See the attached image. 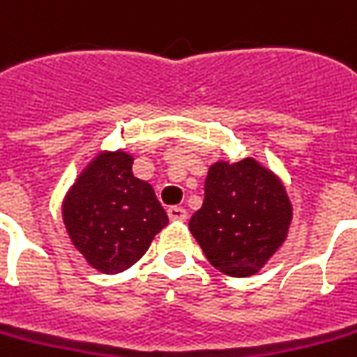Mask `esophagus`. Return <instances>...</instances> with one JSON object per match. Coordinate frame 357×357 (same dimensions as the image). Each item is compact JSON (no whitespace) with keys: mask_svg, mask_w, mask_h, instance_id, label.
<instances>
[{"mask_svg":"<svg viewBox=\"0 0 357 357\" xmlns=\"http://www.w3.org/2000/svg\"><path fill=\"white\" fill-rule=\"evenodd\" d=\"M168 217L169 220H188V211L183 209V207H172L168 209Z\"/></svg>","mask_w":357,"mask_h":357,"instance_id":"1","label":"esophagus"}]
</instances>
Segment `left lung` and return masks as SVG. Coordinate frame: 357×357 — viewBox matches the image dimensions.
Listing matches in <instances>:
<instances>
[{"label": "left lung", "mask_w": 357, "mask_h": 357, "mask_svg": "<svg viewBox=\"0 0 357 357\" xmlns=\"http://www.w3.org/2000/svg\"><path fill=\"white\" fill-rule=\"evenodd\" d=\"M285 188L256 160L217 162L205 179L203 207L189 230L213 268L232 278H248L283 244L291 225Z\"/></svg>", "instance_id": "obj_1"}]
</instances>
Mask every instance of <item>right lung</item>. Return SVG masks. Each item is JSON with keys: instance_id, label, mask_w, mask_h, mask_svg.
I'll return each mask as SVG.
<instances>
[{"instance_id": "right-lung-1", "label": "right lung", "mask_w": 357, "mask_h": 357, "mask_svg": "<svg viewBox=\"0 0 357 357\" xmlns=\"http://www.w3.org/2000/svg\"><path fill=\"white\" fill-rule=\"evenodd\" d=\"M64 225L89 266L119 273L137 264L168 225L150 183L132 176L125 152L97 156L66 195Z\"/></svg>"}]
</instances>
